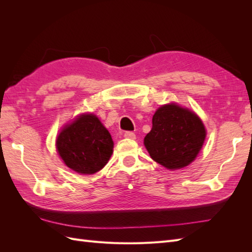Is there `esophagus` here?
Masks as SVG:
<instances>
[{"label": "esophagus", "mask_w": 252, "mask_h": 252, "mask_svg": "<svg viewBox=\"0 0 252 252\" xmlns=\"http://www.w3.org/2000/svg\"><path fill=\"white\" fill-rule=\"evenodd\" d=\"M124 136L127 139H135V133L132 131H126L124 133Z\"/></svg>", "instance_id": "34e87169"}]
</instances>
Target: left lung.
<instances>
[{
  "mask_svg": "<svg viewBox=\"0 0 252 252\" xmlns=\"http://www.w3.org/2000/svg\"><path fill=\"white\" fill-rule=\"evenodd\" d=\"M205 136V127L194 112L169 104L156 111L144 145L154 161L168 169H180L195 158Z\"/></svg>",
  "mask_w": 252,
  "mask_h": 252,
  "instance_id": "left-lung-1",
  "label": "left lung"
}]
</instances>
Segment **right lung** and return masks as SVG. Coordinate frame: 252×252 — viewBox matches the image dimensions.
Segmentation results:
<instances>
[{
	"instance_id": "1",
	"label": "right lung",
	"mask_w": 252,
	"mask_h": 252,
	"mask_svg": "<svg viewBox=\"0 0 252 252\" xmlns=\"http://www.w3.org/2000/svg\"><path fill=\"white\" fill-rule=\"evenodd\" d=\"M57 149L69 168L82 174H93L108 163L113 142L100 120L94 114H83L61 131Z\"/></svg>"
}]
</instances>
